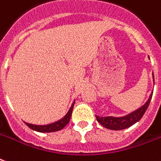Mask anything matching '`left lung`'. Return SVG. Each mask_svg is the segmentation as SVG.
<instances>
[{
	"label": "left lung",
	"mask_w": 161,
	"mask_h": 161,
	"mask_svg": "<svg viewBox=\"0 0 161 161\" xmlns=\"http://www.w3.org/2000/svg\"><path fill=\"white\" fill-rule=\"evenodd\" d=\"M153 80L154 82V73H153ZM152 95H153V92L150 94L149 100H147V102L143 106H141L140 108H138V110L132 111V113L128 114L127 116H121V117H114V116H103V117H100V116H96L97 121H99L100 124L102 125L103 127H105V128L115 130V131L125 129V128L131 127L133 124H135L136 122H138L143 117V114L145 113V111L149 107Z\"/></svg>",
	"instance_id": "1"
}]
</instances>
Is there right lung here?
<instances>
[{"label": "right lung", "instance_id": "right-lung-1", "mask_svg": "<svg viewBox=\"0 0 161 161\" xmlns=\"http://www.w3.org/2000/svg\"><path fill=\"white\" fill-rule=\"evenodd\" d=\"M74 104H75V101L72 103V106L68 110V112L67 113V115L61 118V120L54 122V123H51V124L48 125H43V126H39V125H34V124H29L28 122H25L24 123L29 127L31 128L32 130H34L36 132H56V131H59V130H61L62 128H64L70 121V118H71V116H72V109H73V106H74Z\"/></svg>", "mask_w": 161, "mask_h": 161}]
</instances>
